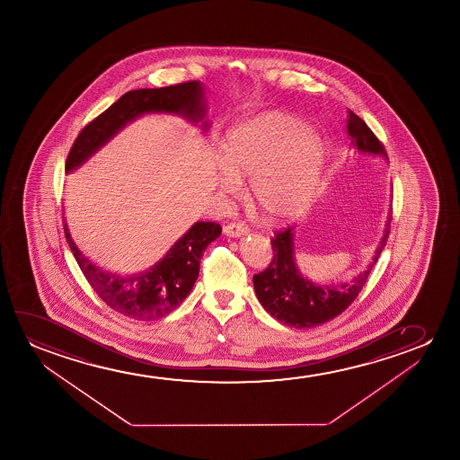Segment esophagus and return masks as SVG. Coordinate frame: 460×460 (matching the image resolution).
<instances>
[{"label": "esophagus", "mask_w": 460, "mask_h": 460, "mask_svg": "<svg viewBox=\"0 0 460 460\" xmlns=\"http://www.w3.org/2000/svg\"><path fill=\"white\" fill-rule=\"evenodd\" d=\"M223 233L229 237H240L248 233V227L243 223H227L226 226L223 227Z\"/></svg>", "instance_id": "obj_1"}]
</instances>
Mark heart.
<instances>
[{
  "instance_id": "obj_1",
  "label": "heart",
  "mask_w": 460,
  "mask_h": 460,
  "mask_svg": "<svg viewBox=\"0 0 460 460\" xmlns=\"http://www.w3.org/2000/svg\"><path fill=\"white\" fill-rule=\"evenodd\" d=\"M218 189L239 193L252 177L250 195L270 220H292L308 208L327 158L323 139L308 122L281 111L246 120L227 133Z\"/></svg>"
}]
</instances>
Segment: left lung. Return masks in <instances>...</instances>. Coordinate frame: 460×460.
Wrapping results in <instances>:
<instances>
[{
    "label": "left lung",
    "mask_w": 460,
    "mask_h": 460,
    "mask_svg": "<svg viewBox=\"0 0 460 460\" xmlns=\"http://www.w3.org/2000/svg\"><path fill=\"white\" fill-rule=\"evenodd\" d=\"M347 116V133L352 138V145L359 152L384 155L385 146L378 141L365 120L349 110ZM391 218L388 217L386 227L380 245L371 264L363 273L353 279L352 283L340 286H321L303 277L296 265L294 252V227L288 226L277 231L270 240L273 259L264 271L252 277L254 292L265 311L277 321L296 328H309L332 321L336 315L344 313L363 289L372 267L377 262L380 252H384L386 240L390 235Z\"/></svg>",
    "instance_id": "8db88e82"
}]
</instances>
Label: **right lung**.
Segmentation results:
<instances>
[{
    "mask_svg": "<svg viewBox=\"0 0 460 460\" xmlns=\"http://www.w3.org/2000/svg\"><path fill=\"white\" fill-rule=\"evenodd\" d=\"M202 93L201 83L195 80L160 89L128 91L78 133L66 160V171L76 170L141 114H182L195 124L199 122L206 114ZM202 127L208 128V122H202ZM64 234L83 275L110 308L137 321H157L172 313L191 292L204 250L220 235L221 226L214 221H196L157 264L130 277L102 270L76 248L67 225H64Z\"/></svg>",
    "mask_w": 460,
    "mask_h": 460,
    "instance_id": "1",
    "label": "right lung"
}]
</instances>
